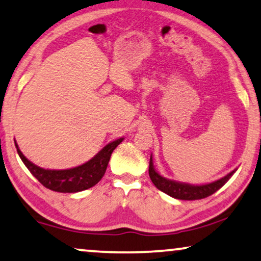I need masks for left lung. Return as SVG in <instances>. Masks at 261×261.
<instances>
[{
	"label": "left lung",
	"mask_w": 261,
	"mask_h": 261,
	"mask_svg": "<svg viewBox=\"0 0 261 261\" xmlns=\"http://www.w3.org/2000/svg\"><path fill=\"white\" fill-rule=\"evenodd\" d=\"M236 170L229 172L225 177L218 179V181L208 183V185H201V186H193L188 185V183H181L171 181L166 177H162L159 172L155 170L152 164V156H150V163H149V176L151 181L157 189L161 192L168 194L169 196L175 197L178 200H200L204 199L212 194H214L216 190H219L225 183L228 181Z\"/></svg>",
	"instance_id": "obj_1"
}]
</instances>
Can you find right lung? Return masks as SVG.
Here are the masks:
<instances>
[{"label":"right lung","mask_w":261,"mask_h":261,"mask_svg":"<svg viewBox=\"0 0 261 261\" xmlns=\"http://www.w3.org/2000/svg\"><path fill=\"white\" fill-rule=\"evenodd\" d=\"M122 141L123 138H119L117 141L109 143L89 162L72 169H65V170H50V169H43L35 166L23 156L16 142L15 146L22 162L43 187L53 190V192L76 193L89 189L100 181L105 174L106 168H108L112 151L122 143Z\"/></svg>","instance_id":"add662e5"}]
</instances>
